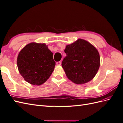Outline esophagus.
<instances>
[{"instance_id":"34e87169","label":"esophagus","mask_w":123,"mask_h":123,"mask_svg":"<svg viewBox=\"0 0 123 123\" xmlns=\"http://www.w3.org/2000/svg\"><path fill=\"white\" fill-rule=\"evenodd\" d=\"M56 64H57V65H61L62 64V62H61V61L57 62H56Z\"/></svg>"}]
</instances>
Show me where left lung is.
<instances>
[{"instance_id":"obj_1","label":"left lung","mask_w":123,"mask_h":123,"mask_svg":"<svg viewBox=\"0 0 123 123\" xmlns=\"http://www.w3.org/2000/svg\"><path fill=\"white\" fill-rule=\"evenodd\" d=\"M62 66L68 79L77 84L86 83L95 76L100 66L98 52L91 44L79 39L66 47Z\"/></svg>"}]
</instances>
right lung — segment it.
<instances>
[{"label": "right lung", "mask_w": 123, "mask_h": 123, "mask_svg": "<svg viewBox=\"0 0 123 123\" xmlns=\"http://www.w3.org/2000/svg\"><path fill=\"white\" fill-rule=\"evenodd\" d=\"M17 67L25 80L34 85H40L49 79L55 62L53 53L44 43H32L21 50L17 57Z\"/></svg>", "instance_id": "1"}]
</instances>
